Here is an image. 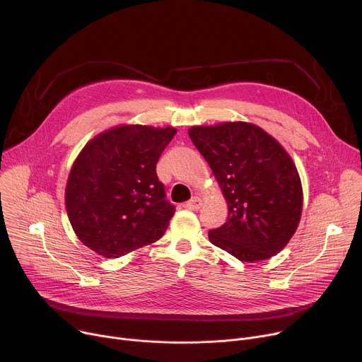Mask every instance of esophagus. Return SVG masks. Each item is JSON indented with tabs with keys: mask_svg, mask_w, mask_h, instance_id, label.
I'll return each instance as SVG.
<instances>
[{
	"mask_svg": "<svg viewBox=\"0 0 362 362\" xmlns=\"http://www.w3.org/2000/svg\"><path fill=\"white\" fill-rule=\"evenodd\" d=\"M200 204H202V200H200L197 196H194V197H192L189 202H186L185 208H187V209H190V211H197V209L200 208Z\"/></svg>",
	"mask_w": 362,
	"mask_h": 362,
	"instance_id": "1",
	"label": "esophagus"
}]
</instances>
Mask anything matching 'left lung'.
I'll return each instance as SVG.
<instances>
[{
  "instance_id": "left-lung-1",
  "label": "left lung",
  "mask_w": 362,
  "mask_h": 362,
  "mask_svg": "<svg viewBox=\"0 0 362 362\" xmlns=\"http://www.w3.org/2000/svg\"><path fill=\"white\" fill-rule=\"evenodd\" d=\"M189 136L209 163L228 202V219L209 240L242 262L269 259L293 236L302 185L285 148L245 122L196 126Z\"/></svg>"
}]
</instances>
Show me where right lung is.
Returning <instances> with one entry per match:
<instances>
[{"label":"right lung","mask_w":362,"mask_h":362,"mask_svg":"<svg viewBox=\"0 0 362 362\" xmlns=\"http://www.w3.org/2000/svg\"><path fill=\"white\" fill-rule=\"evenodd\" d=\"M176 129L130 124L90 140L66 187V209L78 239L105 257H120L163 236L175 206L156 175Z\"/></svg>","instance_id":"add662e5"}]
</instances>
